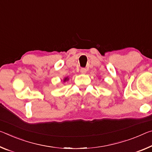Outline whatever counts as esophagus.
I'll list each match as a JSON object with an SVG mask.
<instances>
[{
  "label": "esophagus",
  "instance_id": "34e87169",
  "mask_svg": "<svg viewBox=\"0 0 152 152\" xmlns=\"http://www.w3.org/2000/svg\"><path fill=\"white\" fill-rule=\"evenodd\" d=\"M80 72L81 74H86V68H81L80 69Z\"/></svg>",
  "mask_w": 152,
  "mask_h": 152
}]
</instances>
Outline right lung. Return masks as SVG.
<instances>
[{"label":"right lung","instance_id":"add662e5","mask_svg":"<svg viewBox=\"0 0 152 152\" xmlns=\"http://www.w3.org/2000/svg\"><path fill=\"white\" fill-rule=\"evenodd\" d=\"M69 80V78L68 76H67V77H65V78L63 79V82L64 83H65V82H66V81H68Z\"/></svg>","mask_w":152,"mask_h":152}]
</instances>
